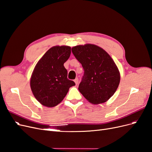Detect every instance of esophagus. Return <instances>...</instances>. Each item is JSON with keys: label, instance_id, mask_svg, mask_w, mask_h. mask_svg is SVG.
<instances>
[{"label": "esophagus", "instance_id": "esophagus-1", "mask_svg": "<svg viewBox=\"0 0 152 152\" xmlns=\"http://www.w3.org/2000/svg\"><path fill=\"white\" fill-rule=\"evenodd\" d=\"M74 81H75V83H76V85H77L78 84V82H79V79H78L77 77H76Z\"/></svg>", "mask_w": 152, "mask_h": 152}]
</instances>
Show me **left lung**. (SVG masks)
Here are the masks:
<instances>
[{"label":"left lung","mask_w":152,"mask_h":152,"mask_svg":"<svg viewBox=\"0 0 152 152\" xmlns=\"http://www.w3.org/2000/svg\"><path fill=\"white\" fill-rule=\"evenodd\" d=\"M71 50L84 69L78 90L93 104L107 102L120 83V73L114 61L103 48L93 44L77 45Z\"/></svg>","instance_id":"obj_1"}]
</instances>
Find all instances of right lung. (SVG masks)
Returning <instances> with one entry per match:
<instances>
[{"label": "right lung", "mask_w": 152, "mask_h": 152, "mask_svg": "<svg viewBox=\"0 0 152 152\" xmlns=\"http://www.w3.org/2000/svg\"><path fill=\"white\" fill-rule=\"evenodd\" d=\"M71 55L69 46L50 48L38 62L33 70L30 86L36 99L44 106L53 107L62 101L75 83L67 79L64 66Z\"/></svg>", "instance_id": "right-lung-1"}]
</instances>
